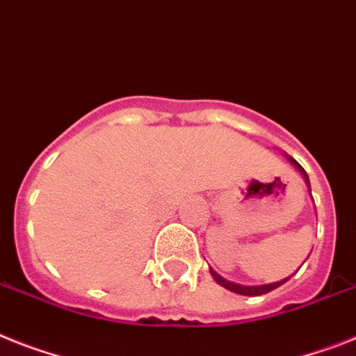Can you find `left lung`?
Segmentation results:
<instances>
[{"instance_id":"8db88e82","label":"left lung","mask_w":356,"mask_h":356,"mask_svg":"<svg viewBox=\"0 0 356 356\" xmlns=\"http://www.w3.org/2000/svg\"><path fill=\"white\" fill-rule=\"evenodd\" d=\"M288 161L291 164H293V166L298 170V172L302 173L304 181H306V184H307V186H309V177H307L306 170H304L302 166H300V164H298L297 161L293 159V157H288ZM309 192H312V190H309ZM210 273H211V277H213V279H215V282H219L220 286H224V288L229 289V291H234V293L248 295V297H257V295L270 293V291H273V289H277V288H279V286H282V284H284V282H288V280H289V277H288V279H282V280H279V282H271V284L243 286V284H235V282H229V280L222 279V277H220L219 273H215V271L211 270V268H210Z\"/></svg>"}]
</instances>
